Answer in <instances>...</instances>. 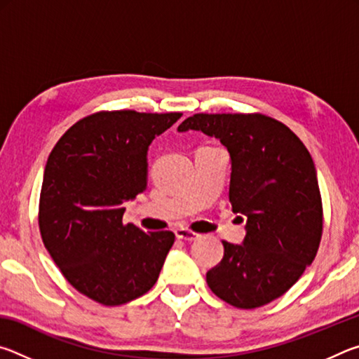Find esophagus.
Masks as SVG:
<instances>
[{"label":"esophagus","instance_id":"34e87169","mask_svg":"<svg viewBox=\"0 0 359 359\" xmlns=\"http://www.w3.org/2000/svg\"><path fill=\"white\" fill-rule=\"evenodd\" d=\"M175 233V238L180 239V241H187V242H191V241H196L199 238V234L193 233V231L187 229V228H177L174 231Z\"/></svg>","mask_w":359,"mask_h":359}]
</instances>
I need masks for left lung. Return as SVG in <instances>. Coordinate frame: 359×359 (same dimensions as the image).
<instances>
[{
  "mask_svg": "<svg viewBox=\"0 0 359 359\" xmlns=\"http://www.w3.org/2000/svg\"><path fill=\"white\" fill-rule=\"evenodd\" d=\"M190 130L226 149L229 201L245 217L244 241H223V259L205 274L209 288L239 309L269 304L318 250L323 210L312 156L288 126L261 114H196L177 128Z\"/></svg>",
  "mask_w": 359,
  "mask_h": 359,
  "instance_id": "obj_1",
  "label": "left lung"
}]
</instances>
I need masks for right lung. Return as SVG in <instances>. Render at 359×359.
Returning a JSON list of instances; mask_svg holds the SVG:
<instances>
[{
    "label": "right lung",
    "mask_w": 359,
    "mask_h": 359,
    "mask_svg": "<svg viewBox=\"0 0 359 359\" xmlns=\"http://www.w3.org/2000/svg\"><path fill=\"white\" fill-rule=\"evenodd\" d=\"M182 117L135 111L79 120L48 155L39 229L72 287L104 306H121L154 287L171 250V231L123 224L125 203L147 190L151 141Z\"/></svg>",
    "instance_id": "right-lung-1"
}]
</instances>
